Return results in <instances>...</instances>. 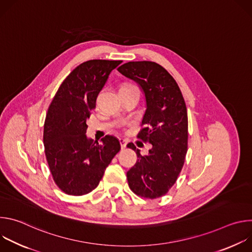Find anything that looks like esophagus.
<instances>
[{"mask_svg":"<svg viewBox=\"0 0 252 252\" xmlns=\"http://www.w3.org/2000/svg\"><path fill=\"white\" fill-rule=\"evenodd\" d=\"M120 143H121V147H122V149H126V143H127V141H126V139H124V138H120Z\"/></svg>","mask_w":252,"mask_h":252,"instance_id":"esophagus-1","label":"esophagus"}]
</instances>
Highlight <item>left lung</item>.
I'll use <instances>...</instances> for the list:
<instances>
[{
    "label": "left lung",
    "mask_w": 252,
    "mask_h": 252,
    "mask_svg": "<svg viewBox=\"0 0 252 252\" xmlns=\"http://www.w3.org/2000/svg\"><path fill=\"white\" fill-rule=\"evenodd\" d=\"M118 70L134 81L146 96L147 110L137 137L152 143L149 156H141L133 143L136 163L126 172L129 189L138 196L155 199L175 184L188 152L187 105L174 79L155 62H128Z\"/></svg>",
    "instance_id": "8db88e82"
}]
</instances>
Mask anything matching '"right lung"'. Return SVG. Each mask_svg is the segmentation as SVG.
Returning a JSON list of instances; mask_svg holds the SVG:
<instances>
[{
    "mask_svg": "<svg viewBox=\"0 0 252 252\" xmlns=\"http://www.w3.org/2000/svg\"><path fill=\"white\" fill-rule=\"evenodd\" d=\"M120 63L107 60L81 63L62 83L49 106L44 126L46 158L56 185L68 195L94 190L121 150L113 135L102 137L100 145L86 134L97 94Z\"/></svg>",
    "mask_w": 252,
    "mask_h": 252,
    "instance_id": "obj_1",
    "label": "right lung"
}]
</instances>
